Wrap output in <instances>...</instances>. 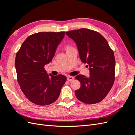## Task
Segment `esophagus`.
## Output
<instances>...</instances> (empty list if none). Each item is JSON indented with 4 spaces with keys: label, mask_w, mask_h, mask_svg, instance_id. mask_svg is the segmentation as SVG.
I'll return each mask as SVG.
<instances>
[{
    "label": "esophagus",
    "mask_w": 135,
    "mask_h": 135,
    "mask_svg": "<svg viewBox=\"0 0 135 135\" xmlns=\"http://www.w3.org/2000/svg\"><path fill=\"white\" fill-rule=\"evenodd\" d=\"M74 79V78L73 76H69L67 77V80L68 81H71Z\"/></svg>",
    "instance_id": "34e87169"
}]
</instances>
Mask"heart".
Returning <instances> with one entry per match:
<instances>
[{
	"label": "heart",
	"mask_w": 135,
	"mask_h": 135,
	"mask_svg": "<svg viewBox=\"0 0 135 135\" xmlns=\"http://www.w3.org/2000/svg\"><path fill=\"white\" fill-rule=\"evenodd\" d=\"M70 47H69V46H68L67 47H66V49H68V48H70Z\"/></svg>",
	"instance_id": "1"
}]
</instances>
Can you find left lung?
<instances>
[{"mask_svg": "<svg viewBox=\"0 0 135 135\" xmlns=\"http://www.w3.org/2000/svg\"><path fill=\"white\" fill-rule=\"evenodd\" d=\"M75 42L79 57L89 67V77L78 75L75 78L81 84L75 91L76 98L88 104L103 100L111 89L115 80V60L113 50L99 32L87 28L66 32Z\"/></svg>", "mask_w": 135, "mask_h": 135, "instance_id": "8db88e82", "label": "left lung"}]
</instances>
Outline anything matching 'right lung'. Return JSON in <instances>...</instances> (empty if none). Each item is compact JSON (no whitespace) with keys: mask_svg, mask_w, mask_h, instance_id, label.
I'll return each instance as SVG.
<instances>
[{"mask_svg":"<svg viewBox=\"0 0 135 135\" xmlns=\"http://www.w3.org/2000/svg\"><path fill=\"white\" fill-rule=\"evenodd\" d=\"M65 32H40L26 39L17 52V81L28 100L38 105H50L59 98L66 77L48 75L44 66L51 62Z\"/></svg>","mask_w":135,"mask_h":135,"instance_id":"right-lung-1","label":"right lung"}]
</instances>
